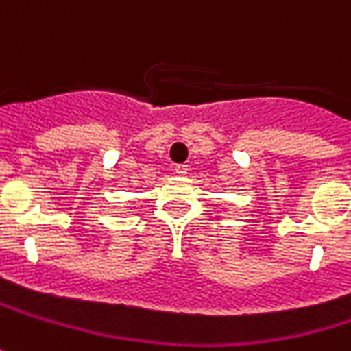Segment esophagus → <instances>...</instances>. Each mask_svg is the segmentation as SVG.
I'll return each instance as SVG.
<instances>
[{
    "mask_svg": "<svg viewBox=\"0 0 351 351\" xmlns=\"http://www.w3.org/2000/svg\"><path fill=\"white\" fill-rule=\"evenodd\" d=\"M175 173L178 176H184L188 173V167L186 165H175Z\"/></svg>",
    "mask_w": 351,
    "mask_h": 351,
    "instance_id": "esophagus-1",
    "label": "esophagus"
}]
</instances>
